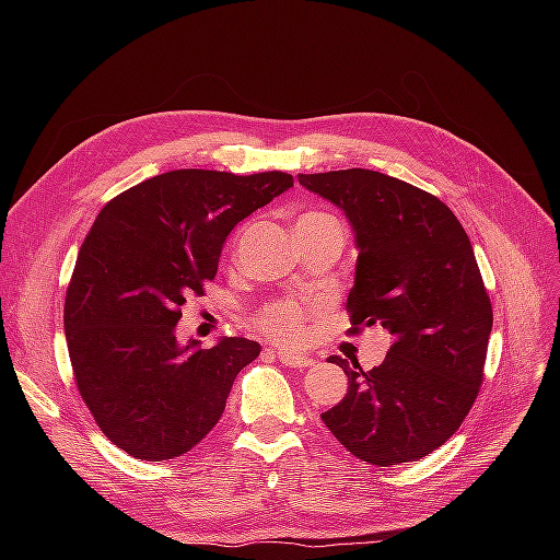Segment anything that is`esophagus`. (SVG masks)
I'll use <instances>...</instances> for the list:
<instances>
[{
	"instance_id": "34e87169",
	"label": "esophagus",
	"mask_w": 560,
	"mask_h": 560,
	"mask_svg": "<svg viewBox=\"0 0 560 560\" xmlns=\"http://www.w3.org/2000/svg\"><path fill=\"white\" fill-rule=\"evenodd\" d=\"M266 352H273L276 358L287 364V366H294V369H306L313 364V360L308 358V354H299V352H287L282 348H266Z\"/></svg>"
}]
</instances>
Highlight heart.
Here are the masks:
<instances>
[{
    "label": "heart",
    "mask_w": 560,
    "mask_h": 560,
    "mask_svg": "<svg viewBox=\"0 0 560 560\" xmlns=\"http://www.w3.org/2000/svg\"><path fill=\"white\" fill-rule=\"evenodd\" d=\"M315 222H338L327 212H306L299 217L296 224H315ZM257 329L273 336L280 343H299L303 338V311L294 301H276L257 315Z\"/></svg>",
    "instance_id": "b5f03b06"
}]
</instances>
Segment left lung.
<instances>
[{
    "mask_svg": "<svg viewBox=\"0 0 560 560\" xmlns=\"http://www.w3.org/2000/svg\"><path fill=\"white\" fill-rule=\"evenodd\" d=\"M299 182L352 226L350 334L381 325L395 338L371 371L331 354L348 393L322 420L369 465L420 460L463 425L483 381L493 308L471 243L442 200L397 177L350 167Z\"/></svg>",
    "mask_w": 560,
    "mask_h": 560,
    "instance_id": "left-lung-1",
    "label": "left lung"
}]
</instances>
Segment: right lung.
<instances>
[{
    "label": "right lung",
    "instance_id": "1",
    "mask_svg": "<svg viewBox=\"0 0 560 560\" xmlns=\"http://www.w3.org/2000/svg\"><path fill=\"white\" fill-rule=\"evenodd\" d=\"M290 186L280 171H173L100 210L67 287L65 336L79 393L114 446L173 460L222 418L261 346L241 336L182 346V306L217 276L235 224Z\"/></svg>",
    "mask_w": 560,
    "mask_h": 560
}]
</instances>
